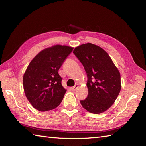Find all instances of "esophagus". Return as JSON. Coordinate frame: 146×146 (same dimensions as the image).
Instances as JSON below:
<instances>
[{"label":"esophagus","mask_w":146,"mask_h":146,"mask_svg":"<svg viewBox=\"0 0 146 146\" xmlns=\"http://www.w3.org/2000/svg\"><path fill=\"white\" fill-rule=\"evenodd\" d=\"M78 87V85H77H77H76L70 88V89H71V90H72V91H76V90L77 89Z\"/></svg>","instance_id":"1"}]
</instances>
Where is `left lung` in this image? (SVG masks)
Returning a JSON list of instances; mask_svg holds the SVG:
<instances>
[{
  "instance_id": "left-lung-1",
  "label": "left lung",
  "mask_w": 146,
  "mask_h": 146,
  "mask_svg": "<svg viewBox=\"0 0 146 146\" xmlns=\"http://www.w3.org/2000/svg\"><path fill=\"white\" fill-rule=\"evenodd\" d=\"M74 55L86 72L88 94L80 100L82 107L93 114L107 110L121 89V75L108 54L101 47L87 43L75 48Z\"/></svg>"
}]
</instances>
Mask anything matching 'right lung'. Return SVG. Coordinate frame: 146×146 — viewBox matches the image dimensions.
Returning <instances> with one entry per match:
<instances>
[{
  "mask_svg": "<svg viewBox=\"0 0 146 146\" xmlns=\"http://www.w3.org/2000/svg\"><path fill=\"white\" fill-rule=\"evenodd\" d=\"M73 50L66 46L56 45L42 50L29 64L23 77L26 97L33 107L40 111L56 108L66 90L61 85L58 70Z\"/></svg>",
  "mask_w": 146,
  "mask_h": 146,
  "instance_id": "right-lung-1",
  "label": "right lung"
}]
</instances>
